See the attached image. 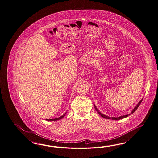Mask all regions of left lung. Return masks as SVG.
I'll return each instance as SVG.
<instances>
[{
  "mask_svg": "<svg viewBox=\"0 0 158 158\" xmlns=\"http://www.w3.org/2000/svg\"><path fill=\"white\" fill-rule=\"evenodd\" d=\"M143 98H142L140 101L139 102V103L136 105V106H135V107L133 108V109L132 110V112L131 113V114H125V115H123V116H119V117H109V116H106V115H105V114H102L101 112H99V110H98V109H97V107H96V106H95V104H94V106L95 107V109H96V110L98 112V113L99 114V115H101L102 117H103V118H104L105 119H112V120H120V119H123V118H125L126 117H127L128 116H129V115H131V114H133L136 110V109L138 108V107L139 106V105H140V104L141 103V102L142 101V100H143Z\"/></svg>",
  "mask_w": 158,
  "mask_h": 158,
  "instance_id": "obj_1",
  "label": "left lung"
}]
</instances>
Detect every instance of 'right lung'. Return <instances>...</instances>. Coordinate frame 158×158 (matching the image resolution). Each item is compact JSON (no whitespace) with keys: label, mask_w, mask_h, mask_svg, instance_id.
Listing matches in <instances>:
<instances>
[{"label":"right lung","mask_w":158,"mask_h":158,"mask_svg":"<svg viewBox=\"0 0 158 158\" xmlns=\"http://www.w3.org/2000/svg\"><path fill=\"white\" fill-rule=\"evenodd\" d=\"M66 114V112L65 113V114H63L62 116H60V117H59V118H55V119H46V120H48V121H55V120H60L61 119H62L63 118H64V116H65V114Z\"/></svg>","instance_id":"1"}]
</instances>
